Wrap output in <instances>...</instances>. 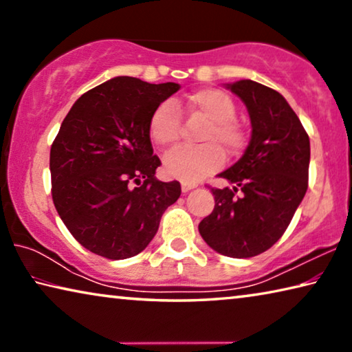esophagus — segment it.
<instances>
[{"label": "esophagus", "mask_w": 352, "mask_h": 352, "mask_svg": "<svg viewBox=\"0 0 352 352\" xmlns=\"http://www.w3.org/2000/svg\"><path fill=\"white\" fill-rule=\"evenodd\" d=\"M195 186H197V184L195 183H188V182H184V183H182V190L183 192H189L190 189H194Z\"/></svg>", "instance_id": "esophagus-1"}]
</instances>
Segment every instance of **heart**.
<instances>
[{"instance_id": "obj_1", "label": "heart", "mask_w": 352, "mask_h": 352, "mask_svg": "<svg viewBox=\"0 0 352 352\" xmlns=\"http://www.w3.org/2000/svg\"><path fill=\"white\" fill-rule=\"evenodd\" d=\"M189 116L206 121L199 141L204 146L194 148H178L164 160V172L183 182H195L210 175L223 164V151L236 157L247 146V135L236 121V105L228 94L216 88H204L186 99ZM148 133L152 141L162 148L175 147L182 140V115L175 102L164 100L152 113L148 121Z\"/></svg>"}]
</instances>
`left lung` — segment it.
Returning <instances> with one entry per match:
<instances>
[{"label":"left lung","mask_w":352,"mask_h":352,"mask_svg":"<svg viewBox=\"0 0 352 352\" xmlns=\"http://www.w3.org/2000/svg\"><path fill=\"white\" fill-rule=\"evenodd\" d=\"M226 88L245 104L252 138L239 162L219 174L233 188H211L216 205L199 231L217 253L252 258L279 241L305 197L311 142L283 94L250 79Z\"/></svg>","instance_id":"left-lung-1"}]
</instances>
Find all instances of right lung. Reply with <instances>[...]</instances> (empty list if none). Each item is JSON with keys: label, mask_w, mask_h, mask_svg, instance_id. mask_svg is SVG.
Segmentation results:
<instances>
[{"label": "right lung", "mask_w": 352, "mask_h": 352, "mask_svg": "<svg viewBox=\"0 0 352 352\" xmlns=\"http://www.w3.org/2000/svg\"><path fill=\"white\" fill-rule=\"evenodd\" d=\"M180 90L174 82L110 79L76 100L51 146L52 201L82 247L107 259L141 253L157 234L166 208L182 194L160 182L148 121Z\"/></svg>", "instance_id": "1"}]
</instances>
